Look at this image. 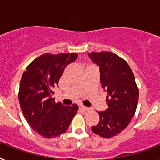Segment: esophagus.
Wrapping results in <instances>:
<instances>
[{"mask_svg": "<svg viewBox=\"0 0 160 160\" xmlns=\"http://www.w3.org/2000/svg\"><path fill=\"white\" fill-rule=\"evenodd\" d=\"M80 108H81L83 111H87L90 110V108H89V107H84V106H81Z\"/></svg>", "mask_w": 160, "mask_h": 160, "instance_id": "esophagus-1", "label": "esophagus"}]
</instances>
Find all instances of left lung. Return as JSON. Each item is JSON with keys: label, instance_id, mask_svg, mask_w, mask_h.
Instances as JSON below:
<instances>
[{"label": "left lung", "instance_id": "left-lung-1", "mask_svg": "<svg viewBox=\"0 0 160 160\" xmlns=\"http://www.w3.org/2000/svg\"><path fill=\"white\" fill-rule=\"evenodd\" d=\"M90 59L99 66L100 82L107 92L105 111H98L100 120L91 127L102 138H112L122 132L135 114L138 101V89L134 73L124 59L111 52H92Z\"/></svg>", "mask_w": 160, "mask_h": 160}]
</instances>
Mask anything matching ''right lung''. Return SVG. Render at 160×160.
<instances>
[{"label": "right lung", "mask_w": 160, "mask_h": 160, "mask_svg": "<svg viewBox=\"0 0 160 160\" xmlns=\"http://www.w3.org/2000/svg\"><path fill=\"white\" fill-rule=\"evenodd\" d=\"M76 53H45L26 67L20 82L18 98L22 113L31 128L45 138H54L67 131L78 107L56 103L53 88Z\"/></svg>", "instance_id": "right-lung-1"}]
</instances>
